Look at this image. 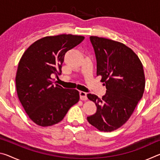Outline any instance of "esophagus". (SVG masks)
Returning a JSON list of instances; mask_svg holds the SVG:
<instances>
[{"mask_svg":"<svg viewBox=\"0 0 160 160\" xmlns=\"http://www.w3.org/2000/svg\"><path fill=\"white\" fill-rule=\"evenodd\" d=\"M80 97L81 100H87L88 99V97H87V93L85 92L80 91Z\"/></svg>","mask_w":160,"mask_h":160,"instance_id":"1","label":"esophagus"}]
</instances>
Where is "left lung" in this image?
<instances>
[{"label": "left lung", "instance_id": "left-lung-1", "mask_svg": "<svg viewBox=\"0 0 160 160\" xmlns=\"http://www.w3.org/2000/svg\"><path fill=\"white\" fill-rule=\"evenodd\" d=\"M97 59V75L102 76L107 91L102 99L88 94L95 103L97 112L88 122L101 131L110 132L122 126L131 117L142 97L145 80L141 61L122 43L91 36Z\"/></svg>", "mask_w": 160, "mask_h": 160}]
</instances>
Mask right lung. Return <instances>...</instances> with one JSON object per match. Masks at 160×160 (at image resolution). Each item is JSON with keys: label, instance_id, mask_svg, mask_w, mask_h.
Wrapping results in <instances>:
<instances>
[{"label": "right lung", "instance_id": "add662e5", "mask_svg": "<svg viewBox=\"0 0 160 160\" xmlns=\"http://www.w3.org/2000/svg\"><path fill=\"white\" fill-rule=\"evenodd\" d=\"M84 39L72 34L46 37L32 44L22 56L16 90L24 109L37 125L45 127L60 122L79 101V92L54 85L51 77L61 75L65 54Z\"/></svg>", "mask_w": 160, "mask_h": 160}]
</instances>
